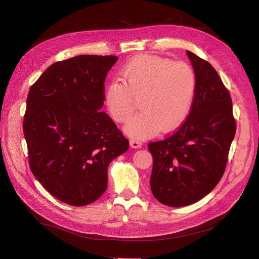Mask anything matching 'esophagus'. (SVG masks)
I'll use <instances>...</instances> for the list:
<instances>
[{"label":"esophagus","mask_w":259,"mask_h":259,"mask_svg":"<svg viewBox=\"0 0 259 259\" xmlns=\"http://www.w3.org/2000/svg\"><path fill=\"white\" fill-rule=\"evenodd\" d=\"M129 144H130V147L134 148V149H139V148L142 147V142L139 141V140H135V139L130 140Z\"/></svg>","instance_id":"34e87169"}]
</instances>
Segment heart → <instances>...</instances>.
<instances>
[{
    "mask_svg": "<svg viewBox=\"0 0 259 259\" xmlns=\"http://www.w3.org/2000/svg\"><path fill=\"white\" fill-rule=\"evenodd\" d=\"M120 79L105 90V105L117 122L131 117L134 98H141L142 112L125 126L131 138L152 137L159 130L169 132L187 118L196 91L194 70L185 63L143 56L128 62L120 70Z\"/></svg>",
    "mask_w": 259,
    "mask_h": 259,
    "instance_id": "1",
    "label": "heart"
}]
</instances>
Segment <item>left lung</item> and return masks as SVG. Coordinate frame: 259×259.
I'll list each match as a JSON object with an SVG mask.
<instances>
[{
    "mask_svg": "<svg viewBox=\"0 0 259 259\" xmlns=\"http://www.w3.org/2000/svg\"><path fill=\"white\" fill-rule=\"evenodd\" d=\"M187 56L196 75L191 111L178 131L148 145L153 156L151 191L169 207L191 205L212 191L236 132L232 100L220 75L196 54Z\"/></svg>",
    "mask_w": 259,
    "mask_h": 259,
    "instance_id": "8db88e82",
    "label": "left lung"
}]
</instances>
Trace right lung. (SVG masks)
<instances>
[{"label": "right lung", "instance_id": "1", "mask_svg": "<svg viewBox=\"0 0 259 259\" xmlns=\"http://www.w3.org/2000/svg\"><path fill=\"white\" fill-rule=\"evenodd\" d=\"M115 56H77L49 66L31 86L23 130L35 179L59 200L86 206L107 189L108 166L129 147L101 111Z\"/></svg>", "mask_w": 259, "mask_h": 259}]
</instances>
